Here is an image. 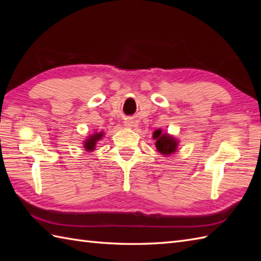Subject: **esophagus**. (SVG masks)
Instances as JSON below:
<instances>
[{"instance_id":"1","label":"esophagus","mask_w":261,"mask_h":261,"mask_svg":"<svg viewBox=\"0 0 261 261\" xmlns=\"http://www.w3.org/2000/svg\"><path fill=\"white\" fill-rule=\"evenodd\" d=\"M125 123V126H131L132 125V122H130V121H126V122H124Z\"/></svg>"}]
</instances>
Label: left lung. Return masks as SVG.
Returning a JSON list of instances; mask_svg holds the SVG:
<instances>
[{
	"label": "left lung",
	"mask_w": 261,
	"mask_h": 261,
	"mask_svg": "<svg viewBox=\"0 0 261 261\" xmlns=\"http://www.w3.org/2000/svg\"><path fill=\"white\" fill-rule=\"evenodd\" d=\"M153 139L156 140L157 150L164 154V156H169V154L176 152L177 147H178V140H176L174 137L168 134H163V131L158 129L153 132Z\"/></svg>",
	"instance_id": "8db88e82"
}]
</instances>
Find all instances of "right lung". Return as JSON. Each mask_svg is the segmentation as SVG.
Instances as JSON below:
<instances>
[{"label":"right lung","mask_w":261,"mask_h":261,"mask_svg":"<svg viewBox=\"0 0 261 261\" xmlns=\"http://www.w3.org/2000/svg\"><path fill=\"white\" fill-rule=\"evenodd\" d=\"M103 135H104L103 132H98V134L96 132V134H94L91 137H88L87 139L84 141V148L86 149V151H93L96 147V142L99 139H102Z\"/></svg>","instance_id":"right-lung-1"}]
</instances>
